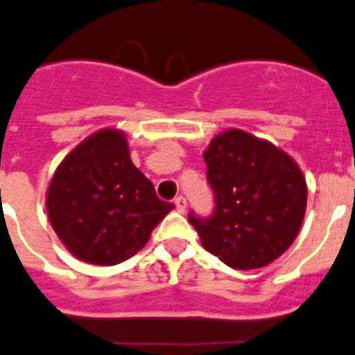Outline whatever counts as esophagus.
Listing matches in <instances>:
<instances>
[{"label": "esophagus", "instance_id": "esophagus-1", "mask_svg": "<svg viewBox=\"0 0 355 355\" xmlns=\"http://www.w3.org/2000/svg\"><path fill=\"white\" fill-rule=\"evenodd\" d=\"M175 207H177L178 212L186 211V207H187L186 198H184V196H177V198H175Z\"/></svg>", "mask_w": 355, "mask_h": 355}]
</instances>
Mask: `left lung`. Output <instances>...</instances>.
I'll list each match as a JSON object with an SVG mask.
<instances>
[{
  "label": "left lung",
  "instance_id": "obj_1",
  "mask_svg": "<svg viewBox=\"0 0 355 355\" xmlns=\"http://www.w3.org/2000/svg\"><path fill=\"white\" fill-rule=\"evenodd\" d=\"M214 211L189 212L203 248L236 270H255L288 250L304 221L306 178L288 153L243 130L216 135L203 153Z\"/></svg>",
  "mask_w": 355,
  "mask_h": 355
}]
</instances>
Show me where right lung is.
Returning <instances> with one entry per match:
<instances>
[{
	"label": "right lung",
	"instance_id": "1",
	"mask_svg": "<svg viewBox=\"0 0 355 355\" xmlns=\"http://www.w3.org/2000/svg\"><path fill=\"white\" fill-rule=\"evenodd\" d=\"M173 207L132 164L125 134L114 128L92 134L62 160L46 200L64 246L98 266L137 254Z\"/></svg>",
	"mask_w": 355,
	"mask_h": 355
}]
</instances>
